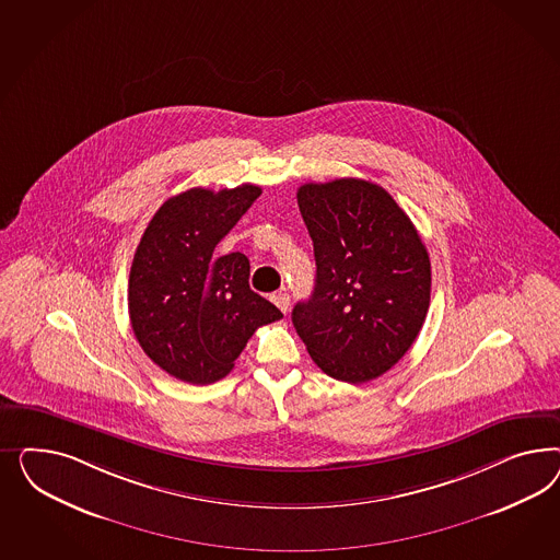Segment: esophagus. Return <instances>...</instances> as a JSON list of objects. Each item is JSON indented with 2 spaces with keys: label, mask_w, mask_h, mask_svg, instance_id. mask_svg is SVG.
<instances>
[{
  "label": "esophagus",
  "mask_w": 560,
  "mask_h": 560,
  "mask_svg": "<svg viewBox=\"0 0 560 560\" xmlns=\"http://www.w3.org/2000/svg\"><path fill=\"white\" fill-rule=\"evenodd\" d=\"M272 304L277 305L283 314L289 310V293L285 291H277V293H272L271 295Z\"/></svg>",
  "instance_id": "esophagus-1"
}]
</instances>
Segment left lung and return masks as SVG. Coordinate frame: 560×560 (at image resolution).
Masks as SVG:
<instances>
[{
    "instance_id": "8db88e82",
    "label": "left lung",
    "mask_w": 560,
    "mask_h": 560,
    "mask_svg": "<svg viewBox=\"0 0 560 560\" xmlns=\"http://www.w3.org/2000/svg\"><path fill=\"white\" fill-rule=\"evenodd\" d=\"M298 205L314 242L316 285L291 320L326 375L363 384L396 365L419 337L431 262L388 190L361 178L307 183Z\"/></svg>"
}]
</instances>
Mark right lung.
Listing matches in <instances>:
<instances>
[{
    "label": "right lung",
    "mask_w": 560,
    "mask_h": 560,
    "mask_svg": "<svg viewBox=\"0 0 560 560\" xmlns=\"http://www.w3.org/2000/svg\"><path fill=\"white\" fill-rule=\"evenodd\" d=\"M260 192L255 185L190 188L162 205L141 236L129 275V318L145 355L176 380L218 382L258 326L283 318L248 285L246 256H213Z\"/></svg>",
    "instance_id": "1"
}]
</instances>
